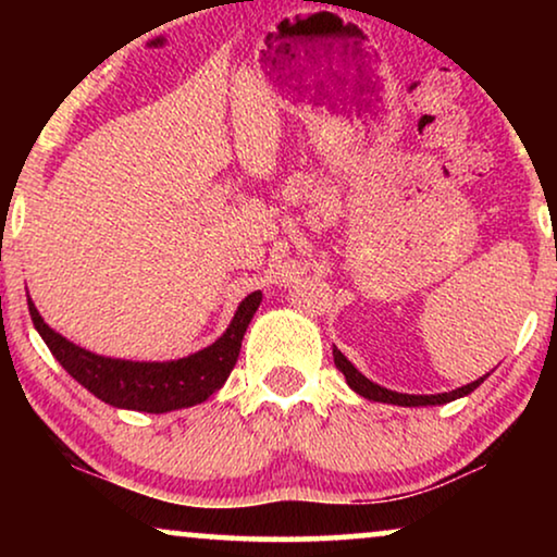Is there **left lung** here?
Instances as JSON below:
<instances>
[{"mask_svg":"<svg viewBox=\"0 0 557 557\" xmlns=\"http://www.w3.org/2000/svg\"><path fill=\"white\" fill-rule=\"evenodd\" d=\"M334 364H337L342 375H345L347 385L352 387L355 393H360L362 398L368 400H377V403H393V406H444V403H451L456 398H463V395H469L471 391H476L479 385L484 383V377L474 380V383L463 385V387H456L451 393H438V395H408V393H395V391H387V387H380L372 383L362 375V372H357V368L352 362L347 360L345 355L339 352L337 347H334Z\"/></svg>","mask_w":557,"mask_h":557,"instance_id":"8db88e82","label":"left lung"}]
</instances>
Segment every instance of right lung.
Returning <instances> with one entry per match:
<instances>
[{"mask_svg": "<svg viewBox=\"0 0 557 557\" xmlns=\"http://www.w3.org/2000/svg\"><path fill=\"white\" fill-rule=\"evenodd\" d=\"M258 304H261V292L248 294L223 337L200 352L172 362H128L94 355L60 337L42 322L33 299H27L35 330L40 332L45 345L67 370V375L78 380L98 400L126 410H144V413H166V410L197 406L220 391L238 362L243 334Z\"/></svg>", "mask_w": 557, "mask_h": 557, "instance_id": "obj_1", "label": "right lung"}]
</instances>
